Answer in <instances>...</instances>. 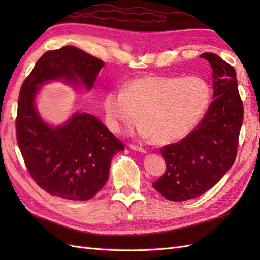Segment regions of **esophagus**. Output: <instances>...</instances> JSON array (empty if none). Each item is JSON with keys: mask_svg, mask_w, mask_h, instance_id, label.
I'll list each match as a JSON object with an SVG mask.
<instances>
[{"mask_svg": "<svg viewBox=\"0 0 260 260\" xmlns=\"http://www.w3.org/2000/svg\"><path fill=\"white\" fill-rule=\"evenodd\" d=\"M128 147L131 148V150L133 151H136V152H141V153H146V150H144V148L139 146V145H135V144H129Z\"/></svg>", "mask_w": 260, "mask_h": 260, "instance_id": "obj_1", "label": "esophagus"}]
</instances>
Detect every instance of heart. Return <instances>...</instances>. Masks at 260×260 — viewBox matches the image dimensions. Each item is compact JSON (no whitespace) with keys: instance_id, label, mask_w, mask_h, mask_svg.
Listing matches in <instances>:
<instances>
[{"instance_id":"1","label":"heart","mask_w":260,"mask_h":260,"mask_svg":"<svg viewBox=\"0 0 260 260\" xmlns=\"http://www.w3.org/2000/svg\"><path fill=\"white\" fill-rule=\"evenodd\" d=\"M211 102V87L198 76H145L129 81L124 90L104 98L109 128L123 133L137 119L140 134L157 144H171L198 125Z\"/></svg>"}]
</instances>
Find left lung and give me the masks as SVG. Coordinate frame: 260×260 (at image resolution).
Returning a JSON list of instances; mask_svg holds the SVG:
<instances>
[{
  "label": "left lung",
  "mask_w": 260,
  "mask_h": 260,
  "mask_svg": "<svg viewBox=\"0 0 260 260\" xmlns=\"http://www.w3.org/2000/svg\"><path fill=\"white\" fill-rule=\"evenodd\" d=\"M212 68L213 98L194 131L174 144L162 147L165 173L153 187L171 201L203 194L233 167L237 156L244 106L236 70L211 52L202 53Z\"/></svg>",
  "instance_id": "obj_1"
}]
</instances>
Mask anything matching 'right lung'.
Returning a JSON list of instances; mask_svg holds the SVG:
<instances>
[{
  "instance_id": "add662e5",
  "label": "right lung",
  "mask_w": 260,
  "mask_h": 260,
  "mask_svg": "<svg viewBox=\"0 0 260 260\" xmlns=\"http://www.w3.org/2000/svg\"><path fill=\"white\" fill-rule=\"evenodd\" d=\"M104 62L66 46L42 54L21 87L16 140L32 179L51 196L89 200L106 183L112 158L124 144L93 115L75 113L60 126L47 124L35 99L40 87L58 80L90 90Z\"/></svg>"
}]
</instances>
